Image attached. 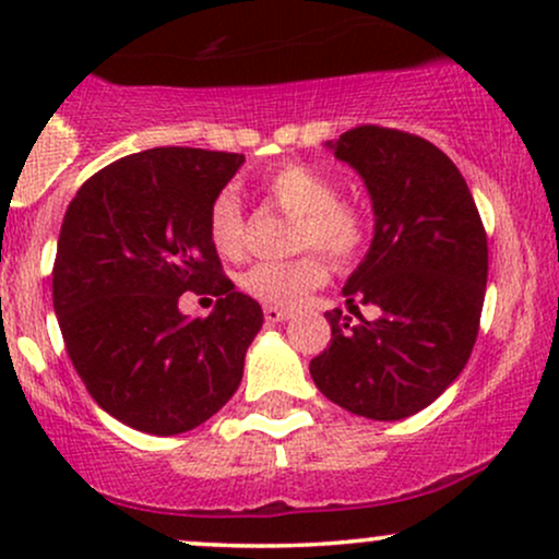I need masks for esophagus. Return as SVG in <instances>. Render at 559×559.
<instances>
[{"label":"esophagus","mask_w":559,"mask_h":559,"mask_svg":"<svg viewBox=\"0 0 559 559\" xmlns=\"http://www.w3.org/2000/svg\"><path fill=\"white\" fill-rule=\"evenodd\" d=\"M292 318V310H281V307H265V323H284Z\"/></svg>","instance_id":"1"}]
</instances>
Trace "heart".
Returning <instances> with one entry per match:
<instances>
[{
	"label": "heart",
	"mask_w": 559,
	"mask_h": 559,
	"mask_svg": "<svg viewBox=\"0 0 559 559\" xmlns=\"http://www.w3.org/2000/svg\"><path fill=\"white\" fill-rule=\"evenodd\" d=\"M262 189L271 202L294 223V247L307 249L284 262H254L239 275L243 294L267 307H297L301 299L325 284L331 267L352 265L370 243V217L362 207L338 199V186L323 170L305 163H286L265 176ZM207 236L226 258H236L243 247V207L234 189H221L207 207ZM310 246L323 248L324 255Z\"/></svg>",
	"instance_id": "obj_1"
}]
</instances>
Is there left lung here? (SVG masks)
Returning a JSON list of instances; mask_svg holds the SVG:
<instances>
[{
  "label": "left lung",
  "instance_id": "8db88e82",
  "mask_svg": "<svg viewBox=\"0 0 559 559\" xmlns=\"http://www.w3.org/2000/svg\"><path fill=\"white\" fill-rule=\"evenodd\" d=\"M333 155L362 176L376 234L344 286L381 318L352 325L325 312L331 346L310 362L316 386L349 413L402 420L420 413L463 373L484 310L489 247L465 178L431 141L357 126Z\"/></svg>",
  "mask_w": 559,
  "mask_h": 559
}]
</instances>
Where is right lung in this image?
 Returning a JSON list of instances; mask_svg holds the SVG:
<instances>
[{"mask_svg":"<svg viewBox=\"0 0 559 559\" xmlns=\"http://www.w3.org/2000/svg\"><path fill=\"white\" fill-rule=\"evenodd\" d=\"M241 163L157 146L94 173L68 204L52 267L62 342L94 402L136 431H191L241 383L262 307L223 275L207 236L210 202ZM183 290L216 310L181 317Z\"/></svg>","mask_w":559,"mask_h":559,"instance_id":"obj_1","label":"right lung"}]
</instances>
